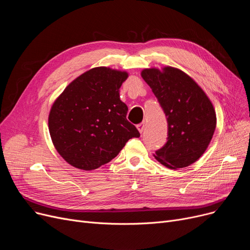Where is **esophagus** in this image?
I'll list each match as a JSON object with an SVG mask.
<instances>
[{
  "label": "esophagus",
  "mask_w": 250,
  "mask_h": 250,
  "mask_svg": "<svg viewBox=\"0 0 250 250\" xmlns=\"http://www.w3.org/2000/svg\"><path fill=\"white\" fill-rule=\"evenodd\" d=\"M137 127H138V129H139V132L142 134L144 130H145V127H146V124L145 123H141V124H139L138 125H137Z\"/></svg>",
  "instance_id": "34e87169"
}]
</instances>
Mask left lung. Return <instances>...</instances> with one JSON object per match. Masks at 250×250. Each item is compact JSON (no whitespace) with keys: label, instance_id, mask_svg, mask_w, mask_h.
<instances>
[{"label":"left lung","instance_id":"1","mask_svg":"<svg viewBox=\"0 0 250 250\" xmlns=\"http://www.w3.org/2000/svg\"><path fill=\"white\" fill-rule=\"evenodd\" d=\"M141 76L167 116V142L154 157L170 169L191 165L205 153L216 129L217 117L211 100L192 78L179 69H144Z\"/></svg>","mask_w":250,"mask_h":250}]
</instances>
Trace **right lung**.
<instances>
[{
	"label": "right lung",
	"instance_id": "right-lung-1",
	"mask_svg": "<svg viewBox=\"0 0 250 250\" xmlns=\"http://www.w3.org/2000/svg\"><path fill=\"white\" fill-rule=\"evenodd\" d=\"M127 77L125 71L93 68L72 81L52 104L50 138L70 165L97 169L116 157L129 139L140 137L120 97Z\"/></svg>",
	"mask_w": 250,
	"mask_h": 250
}]
</instances>
